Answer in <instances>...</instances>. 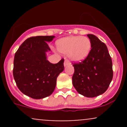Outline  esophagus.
<instances>
[{"label":"esophagus","mask_w":127,"mask_h":127,"mask_svg":"<svg viewBox=\"0 0 127 127\" xmlns=\"http://www.w3.org/2000/svg\"><path fill=\"white\" fill-rule=\"evenodd\" d=\"M69 64H70V63H69V62H68V60L65 59L64 61V66H66V65Z\"/></svg>","instance_id":"34e87169"}]
</instances>
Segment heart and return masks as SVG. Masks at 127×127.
Here are the masks:
<instances>
[{
	"mask_svg": "<svg viewBox=\"0 0 127 127\" xmlns=\"http://www.w3.org/2000/svg\"><path fill=\"white\" fill-rule=\"evenodd\" d=\"M57 47L61 53L68 54L72 61L80 62L87 59L91 48V42L85 36H72L63 37L56 42Z\"/></svg>",
	"mask_w": 127,
	"mask_h": 127,
	"instance_id": "b5f03b06",
	"label": "heart"
}]
</instances>
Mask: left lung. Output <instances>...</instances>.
Here are the masks:
<instances>
[{
  "mask_svg": "<svg viewBox=\"0 0 127 127\" xmlns=\"http://www.w3.org/2000/svg\"><path fill=\"white\" fill-rule=\"evenodd\" d=\"M87 36L91 42V49L87 59L73 64L75 72L72 84L80 94L94 97L108 88L113 78L112 62L105 43L94 34Z\"/></svg>",
  "mask_w": 127,
  "mask_h": 127,
  "instance_id": "8db88e82",
  "label": "left lung"
}]
</instances>
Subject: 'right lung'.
<instances>
[{
	"label": "right lung",
	"instance_id": "1",
	"mask_svg": "<svg viewBox=\"0 0 127 127\" xmlns=\"http://www.w3.org/2000/svg\"><path fill=\"white\" fill-rule=\"evenodd\" d=\"M54 36H38L27 39L15 52L13 75L19 90L34 99L49 96L54 91L57 78L63 71L64 59L52 64L46 59L50 51L47 42Z\"/></svg>",
	"mask_w": 127,
	"mask_h": 127
}]
</instances>
